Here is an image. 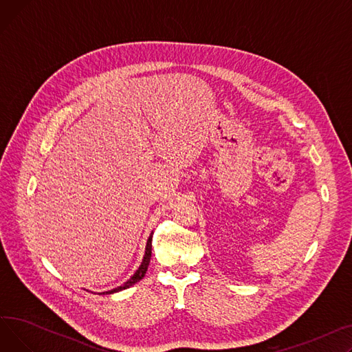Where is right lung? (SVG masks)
<instances>
[{
	"label": "right lung",
	"instance_id": "1",
	"mask_svg": "<svg viewBox=\"0 0 352 352\" xmlns=\"http://www.w3.org/2000/svg\"><path fill=\"white\" fill-rule=\"evenodd\" d=\"M151 241H153V235H150V238H148L146 248H145V256H144V260H142L140 268L137 270V272H135V274L131 276V278H129L124 285H121V287H118V288H114V289H111V291H107L105 294H113V292L122 291V289H125V288H129L131 285L137 284L140 280L144 278V275H145V272H146V270H148V265H150V260H151V248H153Z\"/></svg>",
	"mask_w": 352,
	"mask_h": 352
}]
</instances>
